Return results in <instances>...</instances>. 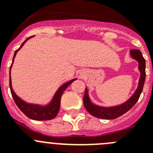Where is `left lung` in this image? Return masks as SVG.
<instances>
[{
    "label": "left lung",
    "mask_w": 153,
    "mask_h": 153,
    "mask_svg": "<svg viewBox=\"0 0 153 153\" xmlns=\"http://www.w3.org/2000/svg\"><path fill=\"white\" fill-rule=\"evenodd\" d=\"M130 55L133 59L137 60L139 63V70L140 72V78L139 84L134 94L127 101L121 105L111 106V107H102L93 104L90 101L88 95V90L86 88L84 97H83V104L86 109L92 116L103 120H114L120 116L128 112L132 106H134L140 97L143 91V86L146 79V60L143 56L142 53L139 50H131Z\"/></svg>",
    "instance_id": "1"
}]
</instances>
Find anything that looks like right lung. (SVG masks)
<instances>
[{"label": "right lung", "mask_w": 153, "mask_h": 153, "mask_svg": "<svg viewBox=\"0 0 153 153\" xmlns=\"http://www.w3.org/2000/svg\"><path fill=\"white\" fill-rule=\"evenodd\" d=\"M30 37L32 36H30L27 39L24 40V42L21 44V46L19 47L18 49L15 51L14 53V55H13V60H12V63L10 67V93H11V95L13 97V100L15 102L16 105L17 106V107L21 109V111L24 114H25L28 118L32 119V120H52V119L55 118L57 115L58 112H59V109H60V100H61L62 94L63 93L64 90L67 88V86L69 85H70L71 83L74 82V80H76V79H71V80L68 81L67 83H64L63 86H61L60 88L58 89L57 91L55 93L54 97L53 98L52 101L50 102L48 105L47 106H40V105H36V104H30L27 103V102H24L21 100L20 97H17L16 95V93L13 92V89H12L11 86V79H10V69L12 67V65H13V60H14V58H15L16 54H17V51L21 49V47L24 46V44L27 41V40H29Z\"/></svg>", "instance_id": "add662e5"}]
</instances>
